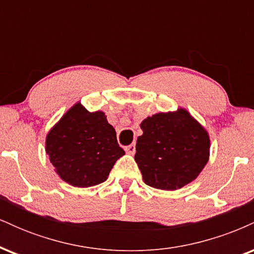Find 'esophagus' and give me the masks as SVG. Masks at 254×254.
Masks as SVG:
<instances>
[{"label": "esophagus", "mask_w": 254, "mask_h": 254, "mask_svg": "<svg viewBox=\"0 0 254 254\" xmlns=\"http://www.w3.org/2000/svg\"><path fill=\"white\" fill-rule=\"evenodd\" d=\"M125 151H127V154H130V155H133L136 151V144L132 143L130 145H127V147H125Z\"/></svg>", "instance_id": "obj_1"}]
</instances>
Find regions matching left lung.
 Segmentation results:
<instances>
[{
	"label": "left lung",
	"mask_w": 254,
	"mask_h": 254,
	"mask_svg": "<svg viewBox=\"0 0 254 254\" xmlns=\"http://www.w3.org/2000/svg\"><path fill=\"white\" fill-rule=\"evenodd\" d=\"M135 161L147 185L174 191L193 182L208 164L210 137L188 110L159 112L142 121Z\"/></svg>",
	"instance_id": "8db88e82"
}]
</instances>
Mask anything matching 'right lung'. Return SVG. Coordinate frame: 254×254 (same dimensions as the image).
<instances>
[{"label":"right lung","mask_w":254,"mask_h":254,"mask_svg":"<svg viewBox=\"0 0 254 254\" xmlns=\"http://www.w3.org/2000/svg\"><path fill=\"white\" fill-rule=\"evenodd\" d=\"M45 151L61 179L75 188L99 185L125 154L103 111L81 103L66 111L46 135Z\"/></svg>","instance_id":"1"}]
</instances>
